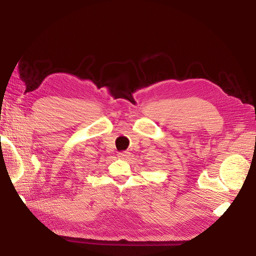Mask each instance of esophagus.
I'll list each match as a JSON object with an SVG mask.
<instances>
[{
  "label": "esophagus",
  "instance_id": "34e87169",
  "mask_svg": "<svg viewBox=\"0 0 256 256\" xmlns=\"http://www.w3.org/2000/svg\"><path fill=\"white\" fill-rule=\"evenodd\" d=\"M128 156H130V152H121L118 154V158H126Z\"/></svg>",
  "mask_w": 256,
  "mask_h": 256
}]
</instances>
